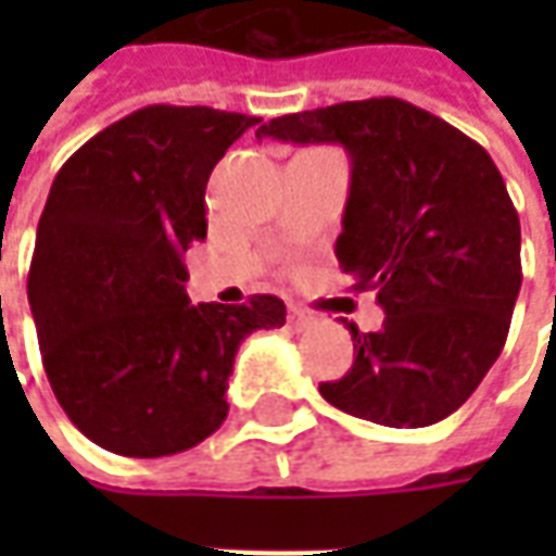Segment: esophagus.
I'll return each instance as SVG.
<instances>
[{"label":"esophagus","mask_w":556,"mask_h":556,"mask_svg":"<svg viewBox=\"0 0 556 556\" xmlns=\"http://www.w3.org/2000/svg\"><path fill=\"white\" fill-rule=\"evenodd\" d=\"M313 315L306 313V309H298V306H291L289 309V325L294 327V330H309L313 327Z\"/></svg>","instance_id":"obj_1"}]
</instances>
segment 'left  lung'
Here are the masks:
<instances>
[{
	"mask_svg": "<svg viewBox=\"0 0 556 556\" xmlns=\"http://www.w3.org/2000/svg\"><path fill=\"white\" fill-rule=\"evenodd\" d=\"M255 137L339 142L351 157L337 258L378 291L384 327L342 318L354 363L321 396L390 429L450 417L501 357L521 289V223L489 151L399 98L282 115Z\"/></svg>",
	"mask_w": 556,
	"mask_h": 556,
	"instance_id": "left-lung-1",
	"label": "left lung"
}]
</instances>
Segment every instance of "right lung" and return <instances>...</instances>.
Instances as JSON below:
<instances>
[{
    "label": "right lung",
    "mask_w": 556,
    "mask_h": 556,
    "mask_svg": "<svg viewBox=\"0 0 556 556\" xmlns=\"http://www.w3.org/2000/svg\"><path fill=\"white\" fill-rule=\"evenodd\" d=\"M255 115L154 103L55 175L29 267L43 372L89 441L130 458L202 443L229 414L235 354L286 303L193 306L184 253L207 235L211 169Z\"/></svg>",
    "instance_id": "obj_1"
}]
</instances>
